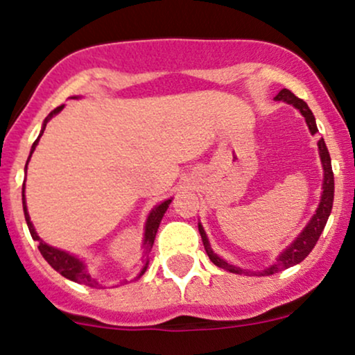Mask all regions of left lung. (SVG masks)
Returning a JSON list of instances; mask_svg holds the SVG:
<instances>
[{"instance_id":"8db88e82","label":"left lung","mask_w":355,"mask_h":355,"mask_svg":"<svg viewBox=\"0 0 355 355\" xmlns=\"http://www.w3.org/2000/svg\"><path fill=\"white\" fill-rule=\"evenodd\" d=\"M275 100H282V101H287V103L294 105V107L297 110H300V113L305 116V121H307L309 130H311L312 135H315V133L319 132V130H317V125H315V118H313L311 108L307 107V103H305L304 100L297 98L291 89H287V88L280 89L279 95L275 96ZM317 145H319L320 160H322V165H324V185H322V190L324 191H322L319 209H317L315 214H313L312 220L307 223V227L302 230V234L295 239V242L292 243L291 247L285 248L282 254H280L279 259H277V262L274 263V266L266 268V270L259 272L260 275H274V274H277V272H282V270H285V268L302 262L305 257L311 254L312 248L315 247L317 240H319L322 230H324L325 223H327V218H329V215H331L332 203H334V172H332V165H331V155H329V150H327V146H325L324 138H320L319 144ZM198 230H200V235H202L203 245H205L207 254H209L210 260L215 263V266L225 268V270H229V272H234V274H245L242 268L230 266V263H227L225 260L220 259L218 255H215L209 245V240H207V235H205V232H203L202 225H198Z\"/></svg>"}]
</instances>
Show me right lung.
I'll return each mask as SVG.
<instances>
[{
  "label": "right lung",
  "mask_w": 355,
  "mask_h": 355,
  "mask_svg": "<svg viewBox=\"0 0 355 355\" xmlns=\"http://www.w3.org/2000/svg\"><path fill=\"white\" fill-rule=\"evenodd\" d=\"M61 110H63V105L56 107L50 113V115L44 118L43 130H42V133H40V137L43 135L44 128H46L48 120H50V118H53V115H56V113L61 112ZM40 137L36 138V141L33 144V146H31V153H33V150L36 148V145H38ZM31 153H30V157H31ZM26 165H28V162H26ZM170 202H172V200H165L164 203H160V205H157L152 210V214L148 215V220H146V227H145V242H144L145 248H150V247L153 245V240H155V235H157L158 225H160L162 218H164V214L166 211V209H168ZM23 210H24V218H26L28 229H30L31 237H33V240H38L40 252H42V255L44 257V260H46V262L50 263V266L55 268L56 272H60L61 275L67 277V279L73 280V282L88 285V287H95V285H98V282H96L95 279H92L88 272L85 270V266H83V262H81V260H78V259H76V257H73L70 254H67V252L58 250V248L46 245V243L43 242V240H40V237H38V235H36V232L33 229V223L30 222V215H28V211H26V203H24V183H23ZM145 270H146V267L144 268V270H141V274H144Z\"/></svg>",
  "instance_id": "1"
}]
</instances>
